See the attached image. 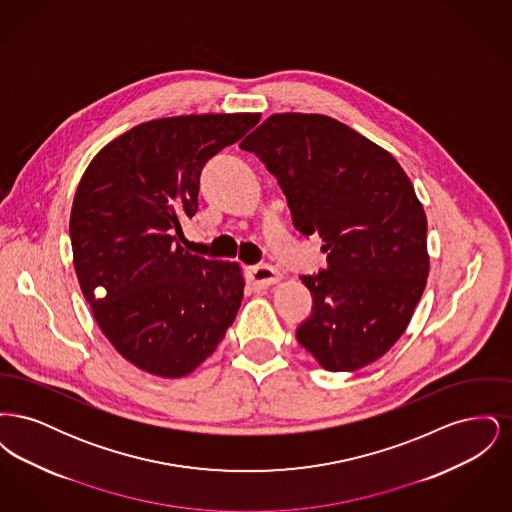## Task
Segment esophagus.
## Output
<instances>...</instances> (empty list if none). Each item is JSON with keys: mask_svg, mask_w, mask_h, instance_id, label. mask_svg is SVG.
I'll return each mask as SVG.
<instances>
[{"mask_svg": "<svg viewBox=\"0 0 512 512\" xmlns=\"http://www.w3.org/2000/svg\"><path fill=\"white\" fill-rule=\"evenodd\" d=\"M247 280L255 288H268L280 282V272L270 265H257V267L247 268Z\"/></svg>", "mask_w": 512, "mask_h": 512, "instance_id": "esophagus-1", "label": "esophagus"}]
</instances>
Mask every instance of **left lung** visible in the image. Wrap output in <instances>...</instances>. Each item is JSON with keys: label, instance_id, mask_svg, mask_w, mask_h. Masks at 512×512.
<instances>
[{"label": "left lung", "instance_id": "left-lung-1", "mask_svg": "<svg viewBox=\"0 0 512 512\" xmlns=\"http://www.w3.org/2000/svg\"><path fill=\"white\" fill-rule=\"evenodd\" d=\"M278 178L293 226L318 234L328 268L301 276L313 315L297 341L330 372L384 357L426 288V213L384 147L318 113H274L244 142Z\"/></svg>", "mask_w": 512, "mask_h": 512}]
</instances>
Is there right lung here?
I'll return each instance as SVG.
<instances>
[{
	"mask_svg": "<svg viewBox=\"0 0 512 512\" xmlns=\"http://www.w3.org/2000/svg\"><path fill=\"white\" fill-rule=\"evenodd\" d=\"M259 113L142 122L109 142L80 178L73 263L103 336L161 378L194 372L217 349L244 297L238 263L184 251L174 234L197 213L199 174Z\"/></svg>",
	"mask_w": 512,
	"mask_h": 512,
	"instance_id": "obj_1",
	"label": "right lung"
}]
</instances>
